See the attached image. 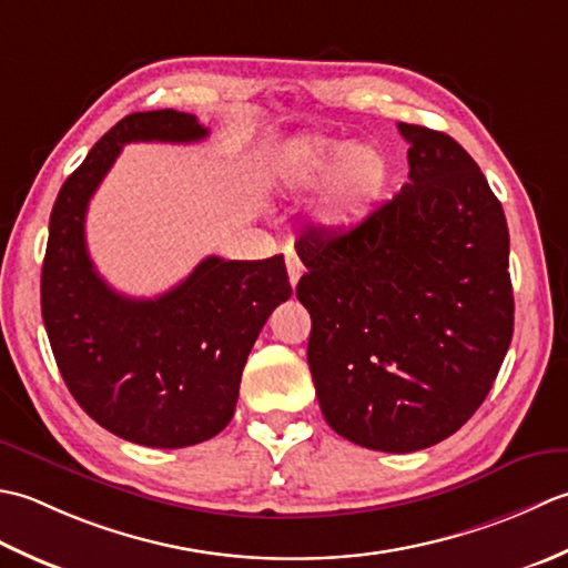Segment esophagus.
<instances>
[{
  "label": "esophagus",
  "mask_w": 568,
  "mask_h": 568,
  "mask_svg": "<svg viewBox=\"0 0 568 568\" xmlns=\"http://www.w3.org/2000/svg\"><path fill=\"white\" fill-rule=\"evenodd\" d=\"M286 272H288V282H292V286H296L301 274H304V264H301L294 250H286Z\"/></svg>",
  "instance_id": "1"
}]
</instances>
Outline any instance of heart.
I'll list each match as a JSON object with an SVG mask.
<instances>
[{"instance_id": "heart-1", "label": "heart", "mask_w": 568, "mask_h": 568, "mask_svg": "<svg viewBox=\"0 0 568 568\" xmlns=\"http://www.w3.org/2000/svg\"><path fill=\"white\" fill-rule=\"evenodd\" d=\"M274 173L288 191L316 189L326 179L318 199V220L343 227L361 220L373 207L389 181V164L379 149L348 144L333 136H301L288 144L274 164Z\"/></svg>"}]
</instances>
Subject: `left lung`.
Instances as JSON below:
<instances>
[{"label": "left lung", "mask_w": 568, "mask_h": 568, "mask_svg": "<svg viewBox=\"0 0 568 568\" xmlns=\"http://www.w3.org/2000/svg\"><path fill=\"white\" fill-rule=\"evenodd\" d=\"M409 183L353 230L296 240L321 412L348 442L412 454L456 434L513 341L510 233L456 139L399 122Z\"/></svg>", "instance_id": "left-lung-1"}]
</instances>
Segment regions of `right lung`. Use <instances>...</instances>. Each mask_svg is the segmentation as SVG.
Returning <instances> with one entry per match:
<instances>
[{"mask_svg":"<svg viewBox=\"0 0 568 568\" xmlns=\"http://www.w3.org/2000/svg\"><path fill=\"white\" fill-rule=\"evenodd\" d=\"M189 112L126 114L58 191L41 270V316L65 387L102 429L139 446L207 442L233 419L242 367L272 311L292 296L282 254L205 257L156 298L114 292L92 267L85 213L130 142H201Z\"/></svg>","mask_w":568,"mask_h":568,"instance_id":"obj_1","label":"right lung"}]
</instances>
